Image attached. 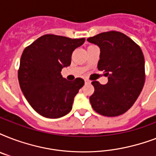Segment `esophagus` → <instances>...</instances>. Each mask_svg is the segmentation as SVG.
Returning a JSON list of instances; mask_svg holds the SVG:
<instances>
[{
  "instance_id": "1",
  "label": "esophagus",
  "mask_w": 156,
  "mask_h": 156,
  "mask_svg": "<svg viewBox=\"0 0 156 156\" xmlns=\"http://www.w3.org/2000/svg\"><path fill=\"white\" fill-rule=\"evenodd\" d=\"M85 83H86V84H90V81L87 80V79H85Z\"/></svg>"
}]
</instances>
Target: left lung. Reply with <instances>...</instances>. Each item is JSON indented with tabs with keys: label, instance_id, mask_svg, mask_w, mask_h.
Here are the masks:
<instances>
[{
	"label": "left lung",
	"instance_id": "obj_1",
	"mask_svg": "<svg viewBox=\"0 0 156 156\" xmlns=\"http://www.w3.org/2000/svg\"><path fill=\"white\" fill-rule=\"evenodd\" d=\"M100 48L98 69L108 83L92 82L91 107L105 116H117L133 106L145 83V61L140 47L123 33L108 31L87 39Z\"/></svg>",
	"mask_w": 156,
	"mask_h": 156
}]
</instances>
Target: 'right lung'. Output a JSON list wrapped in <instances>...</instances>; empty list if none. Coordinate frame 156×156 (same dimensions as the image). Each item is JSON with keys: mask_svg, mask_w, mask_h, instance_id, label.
<instances>
[{"mask_svg": "<svg viewBox=\"0 0 156 156\" xmlns=\"http://www.w3.org/2000/svg\"><path fill=\"white\" fill-rule=\"evenodd\" d=\"M84 42V38L44 35L23 51L18 74L19 85L28 103L41 116L60 118L71 111L84 80L77 78L69 82L61 71L70 66L72 52Z\"/></svg>", "mask_w": 156, "mask_h": 156, "instance_id": "add662e5", "label": "right lung"}]
</instances>
